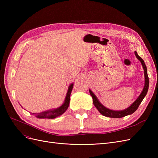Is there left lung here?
<instances>
[{"label": "left lung", "mask_w": 158, "mask_h": 158, "mask_svg": "<svg viewBox=\"0 0 158 158\" xmlns=\"http://www.w3.org/2000/svg\"><path fill=\"white\" fill-rule=\"evenodd\" d=\"M135 53L136 56L137 57V59L141 62L143 69H144V76H145V85H144V89H143L141 94L139 95V97L138 98V99L131 105L130 107L125 110H123V111H113V110H110L106 107H105L103 105L98 101L96 96L94 94V93L92 92V91L89 90V94L91 95H92V97L93 98L94 105L95 106V107L97 108V109L99 111V113L102 114H103V115L108 117H111V118H121L123 117H125L127 115H128V114H131L134 112L136 111V109H138V107H139L140 104L142 102L143 99H144V97L146 96L148 90V87H149V78H148V76L147 73V68L144 63V61L143 60V59L140 56H138L136 51L135 52Z\"/></svg>", "instance_id": "left-lung-1"}]
</instances>
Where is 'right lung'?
<instances>
[{
  "mask_svg": "<svg viewBox=\"0 0 158 158\" xmlns=\"http://www.w3.org/2000/svg\"><path fill=\"white\" fill-rule=\"evenodd\" d=\"M73 84H72L70 85V86L68 89V92L67 94H66V96L64 100V103L62 105V106L54 110H50V111H44L42 113H37L36 117L39 118H55L57 117H59L62 114H63L66 110L68 109L69 106V103H70V94L72 92V89H73ZM34 114V113H33Z\"/></svg>",
  "mask_w": 158,
  "mask_h": 158,
  "instance_id": "1",
  "label": "right lung"
}]
</instances>
